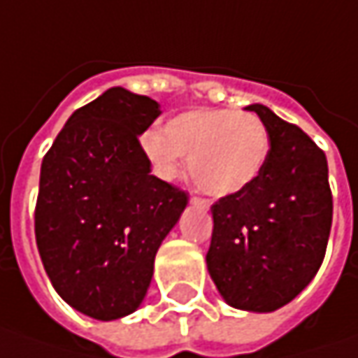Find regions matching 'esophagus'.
Wrapping results in <instances>:
<instances>
[{
  "mask_svg": "<svg viewBox=\"0 0 358 358\" xmlns=\"http://www.w3.org/2000/svg\"><path fill=\"white\" fill-rule=\"evenodd\" d=\"M191 203L193 205H199V207H203V209H209V201H205V199H201V197H191Z\"/></svg>",
  "mask_w": 358,
  "mask_h": 358,
  "instance_id": "1",
  "label": "esophagus"
}]
</instances>
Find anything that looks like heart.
Here are the masks:
<instances>
[{
    "instance_id": "obj_1",
    "label": "heart",
    "mask_w": 358,
    "mask_h": 358,
    "mask_svg": "<svg viewBox=\"0 0 358 358\" xmlns=\"http://www.w3.org/2000/svg\"><path fill=\"white\" fill-rule=\"evenodd\" d=\"M145 159L157 175L171 179L189 157L193 185L211 197H229L253 185L268 155L265 123L249 111L191 109L145 131L139 139Z\"/></svg>"
}]
</instances>
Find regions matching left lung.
<instances>
[{
  "label": "left lung",
  "instance_id": "1",
  "mask_svg": "<svg viewBox=\"0 0 358 358\" xmlns=\"http://www.w3.org/2000/svg\"><path fill=\"white\" fill-rule=\"evenodd\" d=\"M268 133L267 163L253 185L211 207L207 268L231 307L271 313L317 275L333 223L323 149L265 105H249Z\"/></svg>",
  "mask_w": 358,
  "mask_h": 358
}]
</instances>
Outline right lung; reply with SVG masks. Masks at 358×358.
<instances>
[{"instance_id":"1","label":"right lung","mask_w":358,"mask_h":358,"mask_svg":"<svg viewBox=\"0 0 358 358\" xmlns=\"http://www.w3.org/2000/svg\"><path fill=\"white\" fill-rule=\"evenodd\" d=\"M159 115L151 97L111 87L73 111L41 163V263L63 301L97 321L141 305L159 245L189 201L151 175L141 151L139 135Z\"/></svg>"}]
</instances>
